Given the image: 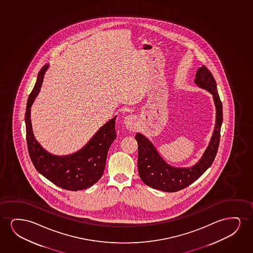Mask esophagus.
<instances>
[{
  "label": "esophagus",
  "mask_w": 253,
  "mask_h": 253,
  "mask_svg": "<svg viewBox=\"0 0 253 253\" xmlns=\"http://www.w3.org/2000/svg\"><path fill=\"white\" fill-rule=\"evenodd\" d=\"M135 118L134 116H127L125 119V125L128 131H135Z\"/></svg>",
  "instance_id": "1"
}]
</instances>
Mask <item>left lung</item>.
Wrapping results in <instances>:
<instances>
[{
    "label": "left lung",
    "mask_w": 253,
    "mask_h": 253,
    "mask_svg": "<svg viewBox=\"0 0 253 253\" xmlns=\"http://www.w3.org/2000/svg\"><path fill=\"white\" fill-rule=\"evenodd\" d=\"M194 83L212 95L216 107L214 130L209 145L200 161L190 168L172 167L163 160L156 147L142 134H136L138 143V172L144 183L157 190L172 193L181 190L199 179L210 168L218 151L223 107L217 90V84L211 72L205 66L198 69Z\"/></svg>",
    "instance_id": "1"
}]
</instances>
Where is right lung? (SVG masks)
<instances>
[{"mask_svg":"<svg viewBox=\"0 0 253 253\" xmlns=\"http://www.w3.org/2000/svg\"><path fill=\"white\" fill-rule=\"evenodd\" d=\"M47 68L48 65H45L40 71L35 87L28 97L25 114L28 153L39 173L56 186L70 191L86 189L97 182L104 173L108 150L117 138L115 128L117 116L102 126L78 152L65 156L47 152L35 140L30 118L32 104L40 92Z\"/></svg>","mask_w":253,"mask_h":253,"instance_id":"right-lung-1","label":"right lung"}]
</instances>
